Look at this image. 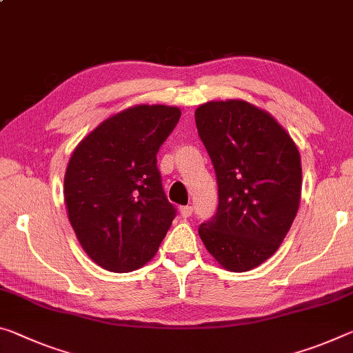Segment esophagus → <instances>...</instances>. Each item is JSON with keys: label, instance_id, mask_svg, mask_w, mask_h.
Instances as JSON below:
<instances>
[{"label": "esophagus", "instance_id": "obj_1", "mask_svg": "<svg viewBox=\"0 0 353 353\" xmlns=\"http://www.w3.org/2000/svg\"><path fill=\"white\" fill-rule=\"evenodd\" d=\"M181 215L183 216V218H188V216H192V214H193V207L192 205H183V207H181Z\"/></svg>", "mask_w": 353, "mask_h": 353}]
</instances>
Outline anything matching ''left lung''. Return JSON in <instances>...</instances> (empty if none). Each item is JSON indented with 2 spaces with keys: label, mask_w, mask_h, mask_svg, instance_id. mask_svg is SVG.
Masks as SVG:
<instances>
[{
  "label": "left lung",
  "mask_w": 353,
  "mask_h": 353,
  "mask_svg": "<svg viewBox=\"0 0 353 353\" xmlns=\"http://www.w3.org/2000/svg\"><path fill=\"white\" fill-rule=\"evenodd\" d=\"M194 119L218 183L216 214L199 237L226 270L248 272L275 253L297 215L299 149L275 117L245 100L207 102Z\"/></svg>",
  "instance_id": "1"
}]
</instances>
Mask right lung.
Masks as SVG:
<instances>
[{
	"label": "right lung",
	"instance_id": "right-lung-1",
	"mask_svg": "<svg viewBox=\"0 0 353 353\" xmlns=\"http://www.w3.org/2000/svg\"><path fill=\"white\" fill-rule=\"evenodd\" d=\"M181 110L137 105L105 119L75 148L64 176L69 221L105 270H137L155 256L176 216L161 187L157 152Z\"/></svg>",
	"mask_w": 353,
	"mask_h": 353
}]
</instances>
